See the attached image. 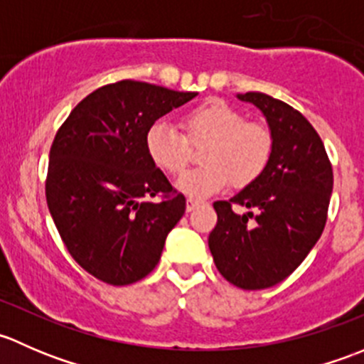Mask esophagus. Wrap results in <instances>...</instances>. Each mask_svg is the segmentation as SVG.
<instances>
[{
	"mask_svg": "<svg viewBox=\"0 0 364 364\" xmlns=\"http://www.w3.org/2000/svg\"><path fill=\"white\" fill-rule=\"evenodd\" d=\"M196 205H199V200L197 199H186V211H192V209H196Z\"/></svg>",
	"mask_w": 364,
	"mask_h": 364,
	"instance_id": "1",
	"label": "esophagus"
}]
</instances>
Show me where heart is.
<instances>
[{"label":"heart","instance_id":"b5f03b06","mask_svg":"<svg viewBox=\"0 0 364 364\" xmlns=\"http://www.w3.org/2000/svg\"><path fill=\"white\" fill-rule=\"evenodd\" d=\"M185 134L174 124L159 119L146 132L149 159L168 174L186 168L192 144H203L204 167L185 172L176 186L193 199L218 193L234 181L247 186L255 181L273 155V134L260 121L247 119L243 112L223 100H205L183 116Z\"/></svg>","mask_w":364,"mask_h":364}]
</instances>
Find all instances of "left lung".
Listing matches in <instances>:
<instances>
[{
  "mask_svg": "<svg viewBox=\"0 0 364 364\" xmlns=\"http://www.w3.org/2000/svg\"><path fill=\"white\" fill-rule=\"evenodd\" d=\"M237 98L266 116L273 155L255 181L232 199L213 204L218 222L208 243L227 282L260 291L285 280L321 237L333 192V167L321 137L299 111L255 91ZM234 205L249 213L240 215Z\"/></svg>",
  "mask_w": 364,
  "mask_h": 364,
  "instance_id": "left-lung-1",
  "label": "left lung"
}]
</instances>
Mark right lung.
<instances>
[{"label":"right lung","instance_id":"add662e5","mask_svg":"<svg viewBox=\"0 0 364 364\" xmlns=\"http://www.w3.org/2000/svg\"><path fill=\"white\" fill-rule=\"evenodd\" d=\"M197 93L119 80L87 95L54 137L46 197L77 264L109 285H130L159 264L186 199L149 159L146 132ZM161 196L159 203L149 200Z\"/></svg>","mask_w":364,"mask_h":364}]
</instances>
